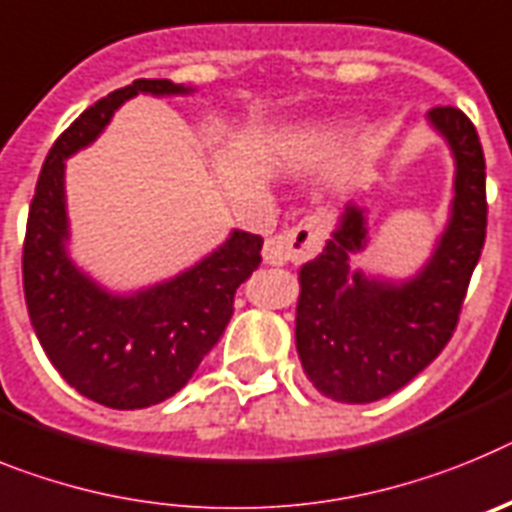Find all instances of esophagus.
Masks as SVG:
<instances>
[{
	"label": "esophagus",
	"instance_id": "1",
	"mask_svg": "<svg viewBox=\"0 0 512 512\" xmlns=\"http://www.w3.org/2000/svg\"><path fill=\"white\" fill-rule=\"evenodd\" d=\"M324 239V224L319 216H306L293 229L281 231L265 242L262 260L268 265H286V262L309 260L319 252Z\"/></svg>",
	"mask_w": 512,
	"mask_h": 512
}]
</instances>
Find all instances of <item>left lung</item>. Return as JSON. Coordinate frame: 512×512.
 Masks as SVG:
<instances>
[{
    "label": "left lung",
    "instance_id": "left-lung-1",
    "mask_svg": "<svg viewBox=\"0 0 512 512\" xmlns=\"http://www.w3.org/2000/svg\"><path fill=\"white\" fill-rule=\"evenodd\" d=\"M428 128L453 159L448 219L407 278L353 268L371 244L368 208L348 201L330 239L299 270L296 353L324 397L366 404L402 389L451 340L487 229L484 154L461 110L433 108Z\"/></svg>",
    "mask_w": 512,
    "mask_h": 512
}]
</instances>
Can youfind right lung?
Masks as SVG:
<instances>
[{
  "label": "right lung",
  "mask_w": 512,
  "mask_h": 512,
  "mask_svg": "<svg viewBox=\"0 0 512 512\" xmlns=\"http://www.w3.org/2000/svg\"><path fill=\"white\" fill-rule=\"evenodd\" d=\"M193 92L170 79H136L97 100L51 146L30 203L22 283L35 337L66 384L113 410L151 407L188 384L229 322L234 291L260 265L262 237L242 229L190 268L133 291H110L71 257L66 159L95 144L136 95Z\"/></svg>",
  "instance_id": "add662e5"
}]
</instances>
